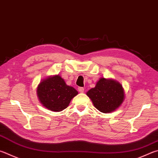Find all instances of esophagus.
I'll use <instances>...</instances> for the list:
<instances>
[{"instance_id": "obj_1", "label": "esophagus", "mask_w": 158, "mask_h": 158, "mask_svg": "<svg viewBox=\"0 0 158 158\" xmlns=\"http://www.w3.org/2000/svg\"><path fill=\"white\" fill-rule=\"evenodd\" d=\"M78 90L79 91V93H84V88L83 87H79L78 88Z\"/></svg>"}]
</instances>
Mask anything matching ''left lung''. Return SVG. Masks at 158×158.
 I'll return each instance as SVG.
<instances>
[{
  "mask_svg": "<svg viewBox=\"0 0 158 158\" xmlns=\"http://www.w3.org/2000/svg\"><path fill=\"white\" fill-rule=\"evenodd\" d=\"M97 110L110 113L118 108L124 101V93L122 85L112 79L102 78L95 87L86 93Z\"/></svg>",
  "mask_w": 158,
  "mask_h": 158,
  "instance_id": "8db88e82",
  "label": "left lung"
}]
</instances>
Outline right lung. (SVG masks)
Wrapping results in <instances>:
<instances>
[{
	"mask_svg": "<svg viewBox=\"0 0 158 158\" xmlns=\"http://www.w3.org/2000/svg\"><path fill=\"white\" fill-rule=\"evenodd\" d=\"M77 94L78 92L65 84L64 80L59 75L43 80L37 88L40 102L44 106L52 111L64 110Z\"/></svg>",
	"mask_w": 158,
	"mask_h": 158,
	"instance_id": "1",
	"label": "right lung"
}]
</instances>
